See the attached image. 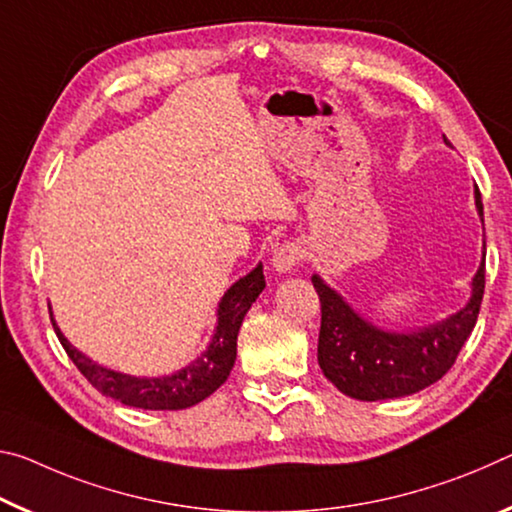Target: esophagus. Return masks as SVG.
<instances>
[{"label": "esophagus", "mask_w": 512, "mask_h": 512, "mask_svg": "<svg viewBox=\"0 0 512 512\" xmlns=\"http://www.w3.org/2000/svg\"><path fill=\"white\" fill-rule=\"evenodd\" d=\"M301 258H304V249H301L297 240L281 242V245H276L272 251L274 272H279V274L292 272L301 263Z\"/></svg>", "instance_id": "obj_1"}]
</instances>
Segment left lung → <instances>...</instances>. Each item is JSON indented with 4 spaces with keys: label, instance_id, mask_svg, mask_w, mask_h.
Listing matches in <instances>:
<instances>
[{
    "label": "left lung",
    "instance_id": "1",
    "mask_svg": "<svg viewBox=\"0 0 512 512\" xmlns=\"http://www.w3.org/2000/svg\"><path fill=\"white\" fill-rule=\"evenodd\" d=\"M474 199L483 220L479 188ZM311 281L322 304L317 363L324 376L347 397L379 401L420 392L451 370L481 311L485 261L474 274L472 297L465 308L447 320L410 333L379 329L363 320L320 276L313 274Z\"/></svg>",
    "mask_w": 512,
    "mask_h": 512
}]
</instances>
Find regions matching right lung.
<instances>
[{
    "mask_svg": "<svg viewBox=\"0 0 512 512\" xmlns=\"http://www.w3.org/2000/svg\"><path fill=\"white\" fill-rule=\"evenodd\" d=\"M265 288L263 265H256L247 276L224 292L217 308V326L213 340L208 349L197 360H192L188 367L174 372L170 376H152V379H138L115 370L92 363L88 356H83L79 349H74L67 342L65 335L58 329L54 317V331L61 340L63 349L79 372L97 388L102 395L120 401L124 406L145 408V410H181L190 408L211 397L213 392L226 381L231 374L233 363H236V342L240 324L245 320L247 311L254 304L256 297Z\"/></svg>",
    "mask_w": 512,
    "mask_h": 512,
    "instance_id": "add662e5",
    "label": "right lung"
}]
</instances>
